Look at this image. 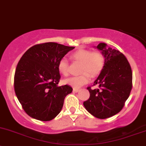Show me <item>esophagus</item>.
<instances>
[{"label":"esophagus","instance_id":"esophagus-1","mask_svg":"<svg viewBox=\"0 0 146 146\" xmlns=\"http://www.w3.org/2000/svg\"><path fill=\"white\" fill-rule=\"evenodd\" d=\"M79 91V88H73V92L77 93Z\"/></svg>","mask_w":146,"mask_h":146}]
</instances>
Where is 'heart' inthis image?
<instances>
[{
  "label": "heart",
  "instance_id": "heart-1",
  "mask_svg": "<svg viewBox=\"0 0 146 146\" xmlns=\"http://www.w3.org/2000/svg\"><path fill=\"white\" fill-rule=\"evenodd\" d=\"M73 60L81 62L80 72L79 76H72L64 79V83L74 88H80L88 83L91 79V75L95 76L103 70L105 64V58L99 51L91 52L89 50L82 49L73 52L71 55ZM58 70L63 76L69 74V62L65 58L60 60L58 64Z\"/></svg>",
  "mask_w": 146,
  "mask_h": 146
}]
</instances>
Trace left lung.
Listing matches in <instances>:
<instances>
[{
	"label": "left lung",
	"mask_w": 146,
	"mask_h": 146,
	"mask_svg": "<svg viewBox=\"0 0 146 146\" xmlns=\"http://www.w3.org/2000/svg\"><path fill=\"white\" fill-rule=\"evenodd\" d=\"M105 58L103 70L94 82L99 88L88 87L90 97L84 102L89 113L98 119H106L121 111L132 88V71L126 57L105 43L96 46Z\"/></svg>",
	"instance_id": "obj_1"
}]
</instances>
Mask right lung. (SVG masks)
Returning a JSON list of instances; mask_svg holds the SVG:
<instances>
[{
	"label": "right lung",
	"instance_id": "1",
	"mask_svg": "<svg viewBox=\"0 0 146 146\" xmlns=\"http://www.w3.org/2000/svg\"><path fill=\"white\" fill-rule=\"evenodd\" d=\"M70 47L53 42L37 44L25 52L18 62L14 78L15 94L29 116L50 121L62 110L64 100L71 94L68 85L58 86V62Z\"/></svg>",
	"mask_w": 146,
	"mask_h": 146
}]
</instances>
